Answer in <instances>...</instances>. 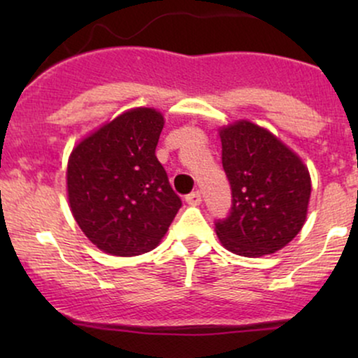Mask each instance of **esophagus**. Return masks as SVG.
<instances>
[{
	"label": "esophagus",
	"mask_w": 358,
	"mask_h": 358,
	"mask_svg": "<svg viewBox=\"0 0 358 358\" xmlns=\"http://www.w3.org/2000/svg\"><path fill=\"white\" fill-rule=\"evenodd\" d=\"M185 200H187L188 205H200V202H202V195H200V192H192L185 196Z\"/></svg>",
	"instance_id": "obj_1"
}]
</instances>
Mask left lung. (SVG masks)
<instances>
[{
  "mask_svg": "<svg viewBox=\"0 0 358 358\" xmlns=\"http://www.w3.org/2000/svg\"><path fill=\"white\" fill-rule=\"evenodd\" d=\"M222 166L232 190L231 212L215 232L234 254L259 257L285 248L306 220L308 168L269 131L239 121L220 129Z\"/></svg>",
  "mask_w": 358,
  "mask_h": 358,
  "instance_id": "left-lung-1",
  "label": "left lung"
}]
</instances>
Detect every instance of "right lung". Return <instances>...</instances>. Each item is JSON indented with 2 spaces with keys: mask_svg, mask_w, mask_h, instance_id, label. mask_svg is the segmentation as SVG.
Segmentation results:
<instances>
[{
  "mask_svg": "<svg viewBox=\"0 0 358 358\" xmlns=\"http://www.w3.org/2000/svg\"><path fill=\"white\" fill-rule=\"evenodd\" d=\"M163 116L138 108L73 148L67 166L73 219L92 244L114 256H139L165 236L182 199L156 158Z\"/></svg>",
  "mask_w": 358,
  "mask_h": 358,
  "instance_id": "obj_1",
  "label": "right lung"
}]
</instances>
